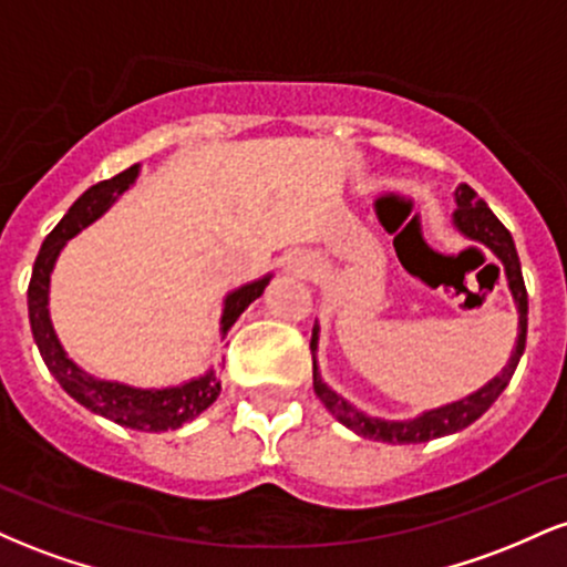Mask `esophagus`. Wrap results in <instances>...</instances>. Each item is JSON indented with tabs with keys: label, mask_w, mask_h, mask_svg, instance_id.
<instances>
[{
	"label": "esophagus",
	"mask_w": 567,
	"mask_h": 567,
	"mask_svg": "<svg viewBox=\"0 0 567 567\" xmlns=\"http://www.w3.org/2000/svg\"><path fill=\"white\" fill-rule=\"evenodd\" d=\"M311 269H315V261H311V258L301 250L288 252V258H285L282 264V271L290 277H309Z\"/></svg>",
	"instance_id": "obj_1"
}]
</instances>
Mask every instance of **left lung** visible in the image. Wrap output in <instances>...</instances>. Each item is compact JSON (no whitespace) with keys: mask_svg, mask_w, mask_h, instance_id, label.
Listing matches in <instances>:
<instances>
[{"mask_svg":"<svg viewBox=\"0 0 567 567\" xmlns=\"http://www.w3.org/2000/svg\"><path fill=\"white\" fill-rule=\"evenodd\" d=\"M455 197V210H453V229L464 234L472 243L485 245L493 256L498 258V264L504 266L506 285H509V292L514 298V306H517V343H514V351L506 362V368H501L496 379H491L485 386H480L477 392L470 396H461V400L447 402V405L424 410L415 419H402V421H389L379 419V415H370L365 410L354 408L347 396H341L328 383L322 381L320 365H317V349H320V322H315V330H311V365H315V392L322 400V405L341 421L343 426L351 429L354 434L368 440L389 442V445H415V442H429L445 437V434H455L461 429H466L480 415L485 413L493 402L498 400V394L504 392L506 383L512 381L514 370H517L519 357L525 351V336H528V290H525L523 269H519V256L517 247H514L512 234L506 231V226L493 216L491 207L485 205L483 199L474 194L472 186L458 184L453 192Z\"/></svg>","mask_w":567,"mask_h":567,"instance_id":"left-lung-1","label":"left lung"}]
</instances>
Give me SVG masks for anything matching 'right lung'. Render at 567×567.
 Instances as JSON below:
<instances>
[{"mask_svg":"<svg viewBox=\"0 0 567 567\" xmlns=\"http://www.w3.org/2000/svg\"><path fill=\"white\" fill-rule=\"evenodd\" d=\"M138 175L141 165H133L125 173L114 175V178L90 186L69 207L61 224L48 234L34 261V271H31L29 320L44 365L55 375V381L61 383L63 392L74 396L80 405L120 426L138 429V432H171V429H178L197 419L199 413H205L218 400L220 379L216 370L210 368L207 373L197 375V379L162 389H143L133 386V383L101 379V375L87 373V370L71 360L66 349H63L61 338L55 333L53 320H50V279H53V269L61 250L71 237H76L90 224H95L138 181ZM271 277L275 275H264L226 292L224 311H220V338H226L231 324L239 320V315H243L247 306L264 296Z\"/></svg>","mask_w":567,"mask_h":567,"instance_id":"right-lung-1","label":"right lung"}]
</instances>
